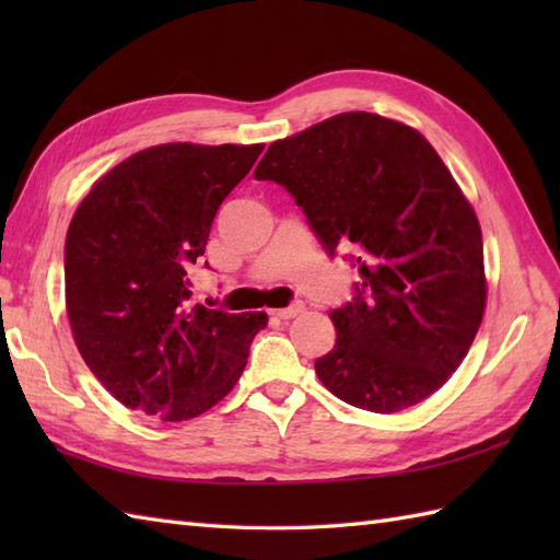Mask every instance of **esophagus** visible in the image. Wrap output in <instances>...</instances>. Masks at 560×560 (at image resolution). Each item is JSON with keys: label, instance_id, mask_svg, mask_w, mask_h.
<instances>
[{"label": "esophagus", "instance_id": "esophagus-1", "mask_svg": "<svg viewBox=\"0 0 560 560\" xmlns=\"http://www.w3.org/2000/svg\"><path fill=\"white\" fill-rule=\"evenodd\" d=\"M301 313H305V305L301 301L299 303H291L289 307H279V311H273V315L281 317V319H291V317L301 315Z\"/></svg>", "mask_w": 560, "mask_h": 560}]
</instances>
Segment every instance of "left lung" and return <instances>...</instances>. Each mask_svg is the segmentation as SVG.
Here are the masks:
<instances>
[{
  "instance_id": "8db88e82",
  "label": "left lung",
  "mask_w": 560,
  "mask_h": 560,
  "mask_svg": "<svg viewBox=\"0 0 560 560\" xmlns=\"http://www.w3.org/2000/svg\"><path fill=\"white\" fill-rule=\"evenodd\" d=\"M295 199L327 255L351 249L361 283L331 311L323 385L365 411L395 413L447 383L486 307L477 213L416 129L341 113L273 141L255 168Z\"/></svg>"
}]
</instances>
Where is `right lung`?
Returning a JSON list of instances; mask_svg holds the SVG:
<instances>
[{
	"label": "right lung",
	"instance_id": "right-lung-1",
	"mask_svg": "<svg viewBox=\"0 0 560 560\" xmlns=\"http://www.w3.org/2000/svg\"><path fill=\"white\" fill-rule=\"evenodd\" d=\"M161 144L105 173L65 245L67 315L83 361L125 407L187 421L241 380L265 313L192 305L189 269L221 201L261 153Z\"/></svg>",
	"mask_w": 560,
	"mask_h": 560
}]
</instances>
